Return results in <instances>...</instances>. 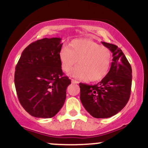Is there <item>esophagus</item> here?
I'll use <instances>...</instances> for the list:
<instances>
[{
	"label": "esophagus",
	"instance_id": "34e87169",
	"mask_svg": "<svg viewBox=\"0 0 148 148\" xmlns=\"http://www.w3.org/2000/svg\"><path fill=\"white\" fill-rule=\"evenodd\" d=\"M72 84H79V81H76V80H74V79H72Z\"/></svg>",
	"mask_w": 148,
	"mask_h": 148
}]
</instances>
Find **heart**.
Returning a JSON list of instances; mask_svg holds the SVG:
<instances>
[{
    "label": "heart",
    "mask_w": 148,
    "mask_h": 148,
    "mask_svg": "<svg viewBox=\"0 0 148 148\" xmlns=\"http://www.w3.org/2000/svg\"><path fill=\"white\" fill-rule=\"evenodd\" d=\"M58 57L61 68L65 72H70L78 60L79 65L71 75L90 82L103 79L109 72L112 62V54L108 47L84 38L71 41L68 48L60 49Z\"/></svg>",
    "instance_id": "b5f03b06"
}]
</instances>
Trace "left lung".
<instances>
[{
  "label": "left lung",
  "instance_id": "1",
  "mask_svg": "<svg viewBox=\"0 0 148 148\" xmlns=\"http://www.w3.org/2000/svg\"><path fill=\"white\" fill-rule=\"evenodd\" d=\"M101 43L113 53L109 72L97 84H79L81 103L96 118H110L126 106L132 81V67L121 49L113 44Z\"/></svg>",
  "mask_w": 148,
  "mask_h": 148
}]
</instances>
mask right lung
<instances>
[{
	"instance_id": "obj_1",
	"label": "right lung",
	"mask_w": 148,
	"mask_h": 148,
	"mask_svg": "<svg viewBox=\"0 0 148 148\" xmlns=\"http://www.w3.org/2000/svg\"><path fill=\"white\" fill-rule=\"evenodd\" d=\"M58 37L33 42L22 52L15 67L14 84L18 101L35 118L55 116L63 106L71 80L64 76Z\"/></svg>"
}]
</instances>
